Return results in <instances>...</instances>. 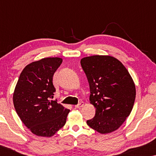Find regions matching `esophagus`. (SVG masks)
<instances>
[{
  "instance_id": "34e87169",
  "label": "esophagus",
  "mask_w": 156,
  "mask_h": 156,
  "mask_svg": "<svg viewBox=\"0 0 156 156\" xmlns=\"http://www.w3.org/2000/svg\"><path fill=\"white\" fill-rule=\"evenodd\" d=\"M84 102L81 101L78 104H76V105H75V107L76 108H82V107H83V106H84Z\"/></svg>"
}]
</instances>
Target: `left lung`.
<instances>
[{
	"label": "left lung",
	"mask_w": 156,
	"mask_h": 156,
	"mask_svg": "<svg viewBox=\"0 0 156 156\" xmlns=\"http://www.w3.org/2000/svg\"><path fill=\"white\" fill-rule=\"evenodd\" d=\"M90 87V103L95 116L87 125L101 134L116 131L131 114L136 87L129 71L109 55H93L81 59Z\"/></svg>",
	"instance_id": "1"
}]
</instances>
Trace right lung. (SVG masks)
<instances>
[{
    "mask_svg": "<svg viewBox=\"0 0 156 156\" xmlns=\"http://www.w3.org/2000/svg\"><path fill=\"white\" fill-rule=\"evenodd\" d=\"M62 62L59 57H46L27 65L15 88L13 104L18 116L32 133L51 137L65 126L69 109L53 98L52 77Z\"/></svg>",
    "mask_w": 156,
    "mask_h": 156,
    "instance_id": "obj_1",
    "label": "right lung"
}]
</instances>
